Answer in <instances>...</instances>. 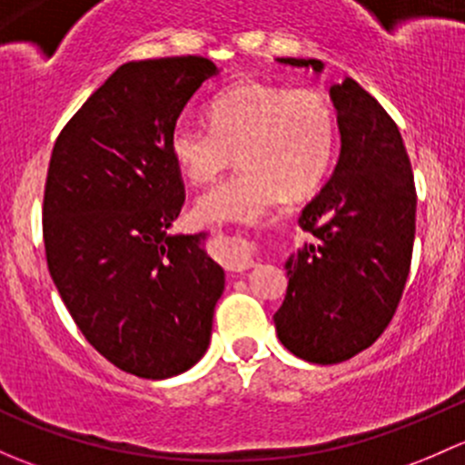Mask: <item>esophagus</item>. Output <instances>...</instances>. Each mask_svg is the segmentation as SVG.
Masks as SVG:
<instances>
[{
    "mask_svg": "<svg viewBox=\"0 0 465 465\" xmlns=\"http://www.w3.org/2000/svg\"><path fill=\"white\" fill-rule=\"evenodd\" d=\"M219 260L231 271H246V268L257 266L260 243L248 237H223L219 243Z\"/></svg>",
    "mask_w": 465,
    "mask_h": 465,
    "instance_id": "1",
    "label": "esophagus"
}]
</instances>
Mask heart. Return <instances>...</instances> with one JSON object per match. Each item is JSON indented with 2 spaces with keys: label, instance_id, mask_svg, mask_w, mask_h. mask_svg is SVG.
<instances>
[{
  "label": "heart",
  "instance_id": "b5f03b06",
  "mask_svg": "<svg viewBox=\"0 0 465 465\" xmlns=\"http://www.w3.org/2000/svg\"><path fill=\"white\" fill-rule=\"evenodd\" d=\"M210 127L179 121L170 150L193 183H210L237 156L242 170L201 194L203 222H251L284 197L304 199L327 179L338 150V114L315 87L242 83L208 107Z\"/></svg>",
  "mask_w": 465,
  "mask_h": 465
}]
</instances>
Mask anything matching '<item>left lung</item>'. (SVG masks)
Returning <instances> with one entry per match:
<instances>
[{
  "label": "left lung",
  "instance_id": "left-lung-1",
  "mask_svg": "<svg viewBox=\"0 0 465 465\" xmlns=\"http://www.w3.org/2000/svg\"><path fill=\"white\" fill-rule=\"evenodd\" d=\"M331 98L340 159L302 208L300 226L313 242L286 262L289 289L272 315L280 342L318 365L349 361L385 331L403 298L416 231L414 174L396 123L351 78L333 84Z\"/></svg>",
  "mask_w": 465,
  "mask_h": 465
}]
</instances>
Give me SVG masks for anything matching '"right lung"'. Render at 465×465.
<instances>
[{"mask_svg": "<svg viewBox=\"0 0 465 465\" xmlns=\"http://www.w3.org/2000/svg\"><path fill=\"white\" fill-rule=\"evenodd\" d=\"M217 66L201 55L118 66L62 127L42 203L46 264L100 356L170 378L205 353L223 271L199 239L170 234L185 201L170 134Z\"/></svg>", "mask_w": 465, "mask_h": 465, "instance_id": "add662e5", "label": "right lung"}]
</instances>
